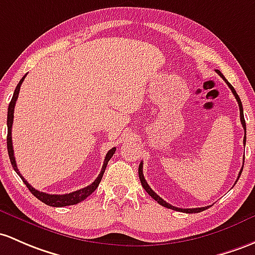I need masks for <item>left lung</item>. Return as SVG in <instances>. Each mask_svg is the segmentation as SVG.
Listing matches in <instances>:
<instances>
[{"label":"left lung","mask_w":255,"mask_h":255,"mask_svg":"<svg viewBox=\"0 0 255 255\" xmlns=\"http://www.w3.org/2000/svg\"><path fill=\"white\" fill-rule=\"evenodd\" d=\"M216 73H218L219 75H220L221 78H223L224 80H225V83L227 84V86H229L230 89H231L232 94H234L235 98H236V101H237V103H238V107H240V117H241V123H242V125H243V128H245V131H246V122H245V116H243V107H242V102H241L240 97H238L237 92L235 91L234 86H232V85L230 84L229 81L226 80V79H225V76H224L223 74H221L220 72H219V70H216ZM243 143L246 144V133H245V138H243ZM142 164H143V163H142V161H141V163H139V166H138V176H139V181H141V185H142V187H143L144 190H146V192L148 193L149 196L152 197L153 199H154V201H157L158 203H159L160 205H163V207H165V208H169V209L176 210V212L190 213V214H192V213H199V212H203V210L208 209V208L210 207V205H208V207H202V208H191V209H182V208H176V207H174V205H171V204L166 203V202L164 201L163 198H160V197L158 196V194L155 193L154 191H153L152 188H150L149 186H148V183H147L146 179H144V176H143V171H142V169H143V165H142ZM243 164H245V159H243ZM242 169H243V168H242ZM242 169H241L240 174H238V177H237V180L240 179V175L242 174Z\"/></svg>","instance_id":"1"}]
</instances>
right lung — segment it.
<instances>
[{
	"mask_svg": "<svg viewBox=\"0 0 255 255\" xmlns=\"http://www.w3.org/2000/svg\"><path fill=\"white\" fill-rule=\"evenodd\" d=\"M25 76H26V74L23 76V78H21V80L19 81V84L17 85V87H15V90H14V94H13L12 101H10L9 106H8V113H7V128H8L7 149H8V155H9V159H10V163H12L13 169H14L15 172H17L19 176H20V179L23 180L24 183H25L26 187L29 188L30 192L34 194V196L36 197L37 199H40L41 202H43L45 204L51 205V207H67V205H73V204L80 203L81 201L86 199L87 197H89L90 194L94 192L96 188L98 187V185H100L101 180H102V177H103V174H105L107 164H108L109 159L113 157V154L116 153L117 148L114 147V148L108 150V153L106 154L105 161H103L102 170H101L100 175H98L97 179H96L95 181L91 183V185L87 186V187H84V188H81V190L75 191V192H70V193H67V194H48V193L40 192V191L35 190V188L32 187L30 183H28V181H26L25 179H24L23 175L19 172L18 168H17V163H15L14 150H13V144H12V125H13V118H14V116H13V114H14V106H15V102H17V100H18V95H19V91H20V86H21V84H23Z\"/></svg>",
	"mask_w": 255,
	"mask_h": 255,
	"instance_id": "add662e5",
	"label": "right lung"
}]
</instances>
